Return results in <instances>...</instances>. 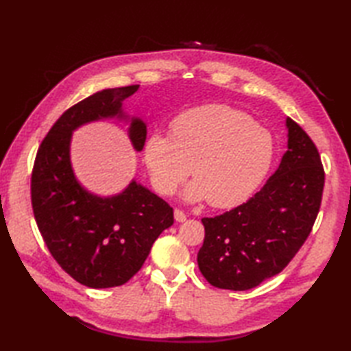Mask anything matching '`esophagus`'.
<instances>
[{"label": "esophagus", "mask_w": 351, "mask_h": 351, "mask_svg": "<svg viewBox=\"0 0 351 351\" xmlns=\"http://www.w3.org/2000/svg\"><path fill=\"white\" fill-rule=\"evenodd\" d=\"M173 214H175V220H176L178 223H182V221L187 220V215H185V213L181 211V210H175Z\"/></svg>", "instance_id": "obj_1"}]
</instances>
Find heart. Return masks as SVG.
Instances as JSON below:
<instances>
[{"mask_svg":"<svg viewBox=\"0 0 351 351\" xmlns=\"http://www.w3.org/2000/svg\"><path fill=\"white\" fill-rule=\"evenodd\" d=\"M273 138L252 119L226 106L185 111L171 125V137L154 132L143 149L154 187L173 195L191 175L184 190L187 202L206 200L229 208L249 199L271 167Z\"/></svg>","mask_w":351,"mask_h":351,"instance_id":"obj_1","label":"heart"}]
</instances>
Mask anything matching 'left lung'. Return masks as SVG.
<instances>
[{"label":"left lung","instance_id":"obj_1","mask_svg":"<svg viewBox=\"0 0 351 351\" xmlns=\"http://www.w3.org/2000/svg\"><path fill=\"white\" fill-rule=\"evenodd\" d=\"M288 151L247 202L202 219L199 270L215 288L244 291L279 274L306 241L322 204L324 170L314 141L287 117Z\"/></svg>","mask_w":351,"mask_h":351}]
</instances>
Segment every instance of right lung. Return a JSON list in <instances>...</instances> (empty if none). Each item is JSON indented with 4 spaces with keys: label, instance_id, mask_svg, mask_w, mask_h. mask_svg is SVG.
<instances>
[{
    "label": "right lung",
    "instance_id": "obj_1",
    "mask_svg": "<svg viewBox=\"0 0 351 351\" xmlns=\"http://www.w3.org/2000/svg\"><path fill=\"white\" fill-rule=\"evenodd\" d=\"M138 86L104 88L66 110L37 151L32 176L34 219L51 255L71 278L88 288H111L136 274L173 210L132 180L116 195L88 191L73 171L72 134L83 125L114 121L128 125V138L143 151L146 123L123 110Z\"/></svg>",
    "mask_w": 351,
    "mask_h": 351
}]
</instances>
